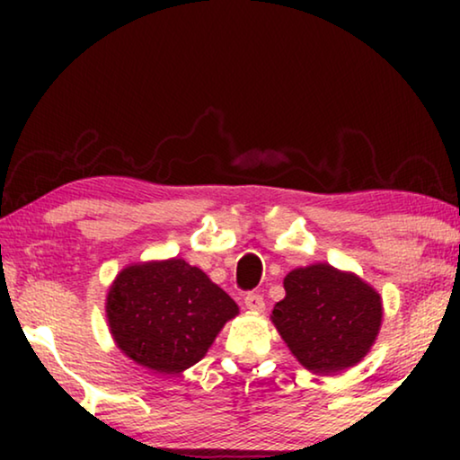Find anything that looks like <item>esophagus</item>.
Returning <instances> with one entry per match:
<instances>
[{"instance_id": "1", "label": "esophagus", "mask_w": 460, "mask_h": 460, "mask_svg": "<svg viewBox=\"0 0 460 460\" xmlns=\"http://www.w3.org/2000/svg\"><path fill=\"white\" fill-rule=\"evenodd\" d=\"M244 307L251 312H263L266 310V301H263V295L260 293H249L244 297Z\"/></svg>"}]
</instances>
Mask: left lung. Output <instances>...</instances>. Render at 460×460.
Here are the masks:
<instances>
[{"label":"left lung","instance_id":"8db88e82","mask_svg":"<svg viewBox=\"0 0 460 460\" xmlns=\"http://www.w3.org/2000/svg\"><path fill=\"white\" fill-rule=\"evenodd\" d=\"M272 323L307 370L332 375L360 362L381 326V297L354 274L326 263L293 270Z\"/></svg>","mask_w":460,"mask_h":460}]
</instances>
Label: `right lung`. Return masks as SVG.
<instances>
[{
  "label": "right lung",
  "instance_id": "add662e5",
  "mask_svg": "<svg viewBox=\"0 0 460 460\" xmlns=\"http://www.w3.org/2000/svg\"><path fill=\"white\" fill-rule=\"evenodd\" d=\"M238 305L184 260L125 268L106 297L112 337L125 356L155 373L197 364Z\"/></svg>",
  "mask_w": 460,
  "mask_h": 460
}]
</instances>
